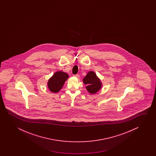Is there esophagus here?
Segmentation results:
<instances>
[{"instance_id":"obj_1","label":"esophagus","mask_w":156,"mask_h":156,"mask_svg":"<svg viewBox=\"0 0 156 156\" xmlns=\"http://www.w3.org/2000/svg\"><path fill=\"white\" fill-rule=\"evenodd\" d=\"M73 76L76 77L77 78H79L80 75L79 74H76V75H73Z\"/></svg>"}]
</instances>
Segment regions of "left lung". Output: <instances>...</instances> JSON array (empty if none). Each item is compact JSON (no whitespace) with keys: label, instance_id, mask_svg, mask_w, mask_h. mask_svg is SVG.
<instances>
[{"label":"left lung","instance_id":"left-lung-1","mask_svg":"<svg viewBox=\"0 0 156 156\" xmlns=\"http://www.w3.org/2000/svg\"><path fill=\"white\" fill-rule=\"evenodd\" d=\"M83 83L86 85V89L91 94H95L101 89V83L93 71L89 72L83 78Z\"/></svg>","mask_w":156,"mask_h":156}]
</instances>
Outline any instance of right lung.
<instances>
[{
  "instance_id": "1",
  "label": "right lung",
  "mask_w": 156,
  "mask_h": 156,
  "mask_svg": "<svg viewBox=\"0 0 156 156\" xmlns=\"http://www.w3.org/2000/svg\"><path fill=\"white\" fill-rule=\"evenodd\" d=\"M68 77V74L62 71H58L54 73L48 82V87L50 91L53 93L58 92Z\"/></svg>"
}]
</instances>
